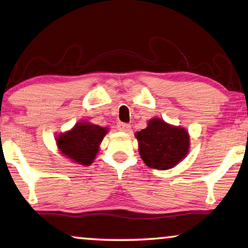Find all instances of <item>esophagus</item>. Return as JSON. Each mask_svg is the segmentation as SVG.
Returning <instances> with one entry per match:
<instances>
[{
	"label": "esophagus",
	"mask_w": 248,
	"mask_h": 248,
	"mask_svg": "<svg viewBox=\"0 0 248 248\" xmlns=\"http://www.w3.org/2000/svg\"><path fill=\"white\" fill-rule=\"evenodd\" d=\"M117 128H118V130H119V131L128 132V131H130L131 125L128 124H124V123H119L117 124Z\"/></svg>",
	"instance_id": "1"
}]
</instances>
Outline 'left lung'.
<instances>
[{"instance_id":"left-lung-1","label":"left lung","mask_w":248,"mask_h":248,"mask_svg":"<svg viewBox=\"0 0 248 248\" xmlns=\"http://www.w3.org/2000/svg\"><path fill=\"white\" fill-rule=\"evenodd\" d=\"M141 159L149 168L169 170L182 161L190 149L186 129L175 127L161 118H152L145 129L135 133Z\"/></svg>"}]
</instances>
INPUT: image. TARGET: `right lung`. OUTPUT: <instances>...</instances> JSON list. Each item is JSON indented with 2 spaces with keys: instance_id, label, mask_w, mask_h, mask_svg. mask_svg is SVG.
<instances>
[{
  "instance_id": "right-lung-1",
  "label": "right lung",
  "mask_w": 248,
  "mask_h": 248,
  "mask_svg": "<svg viewBox=\"0 0 248 248\" xmlns=\"http://www.w3.org/2000/svg\"><path fill=\"white\" fill-rule=\"evenodd\" d=\"M108 129L88 121L77 123L70 130L56 137L60 152L75 163L90 166L96 159L99 147Z\"/></svg>"
}]
</instances>
